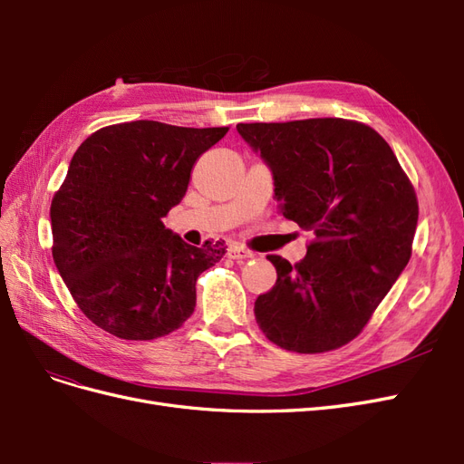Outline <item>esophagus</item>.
Here are the masks:
<instances>
[{
    "mask_svg": "<svg viewBox=\"0 0 464 464\" xmlns=\"http://www.w3.org/2000/svg\"><path fill=\"white\" fill-rule=\"evenodd\" d=\"M227 256H228L230 259H237V261H240V259H247V257L254 256V251L244 247V246H240V244H230L228 249H227Z\"/></svg>",
    "mask_w": 464,
    "mask_h": 464,
    "instance_id": "34e87169",
    "label": "esophagus"
}]
</instances>
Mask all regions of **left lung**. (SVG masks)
Wrapping results in <instances>:
<instances>
[{"label": "left lung", "mask_w": 464, "mask_h": 464, "mask_svg": "<svg viewBox=\"0 0 464 464\" xmlns=\"http://www.w3.org/2000/svg\"><path fill=\"white\" fill-rule=\"evenodd\" d=\"M275 176L278 213L312 230L304 261L266 256L275 286L256 300L266 339L300 354L336 350L368 325L412 256L418 199L395 152L343 118L237 123Z\"/></svg>", "instance_id": "obj_1"}]
</instances>
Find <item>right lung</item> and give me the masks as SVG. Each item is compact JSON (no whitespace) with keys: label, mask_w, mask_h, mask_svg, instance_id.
<instances>
[{"label":"right lung","mask_w":464,"mask_h":464,"mask_svg":"<svg viewBox=\"0 0 464 464\" xmlns=\"http://www.w3.org/2000/svg\"><path fill=\"white\" fill-rule=\"evenodd\" d=\"M228 130L137 120L81 143L52 199V256L96 327L152 341L193 314L198 276L222 259L224 242L189 246L162 218L186 195L195 160Z\"/></svg>","instance_id":"right-lung-1"}]
</instances>
